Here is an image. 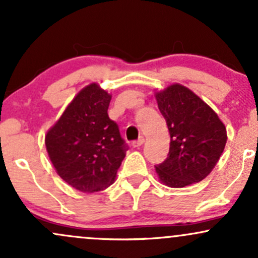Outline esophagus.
I'll use <instances>...</instances> for the list:
<instances>
[{"label":"esophagus","mask_w":258,"mask_h":258,"mask_svg":"<svg viewBox=\"0 0 258 258\" xmlns=\"http://www.w3.org/2000/svg\"><path fill=\"white\" fill-rule=\"evenodd\" d=\"M143 143H144V137H141L138 139V141H135L132 143V147L133 148H139L141 146H143Z\"/></svg>","instance_id":"1"}]
</instances>
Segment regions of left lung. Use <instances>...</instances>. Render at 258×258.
<instances>
[{
  "label": "left lung",
  "instance_id": "8db88e82",
  "mask_svg": "<svg viewBox=\"0 0 258 258\" xmlns=\"http://www.w3.org/2000/svg\"><path fill=\"white\" fill-rule=\"evenodd\" d=\"M155 98L171 137L166 160L155 166L159 180L171 188L200 182L223 153L226 126L211 106L183 85L155 92Z\"/></svg>",
  "mask_w": 258,
  "mask_h": 258
}]
</instances>
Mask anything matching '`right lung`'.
<instances>
[{
	"label": "right lung",
	"instance_id": "right-lung-1",
	"mask_svg": "<svg viewBox=\"0 0 258 258\" xmlns=\"http://www.w3.org/2000/svg\"><path fill=\"white\" fill-rule=\"evenodd\" d=\"M110 100L98 84L86 86L44 137L59 177L84 193L111 185L126 155L119 127L108 116Z\"/></svg>",
	"mask_w": 258,
	"mask_h": 258
}]
</instances>
